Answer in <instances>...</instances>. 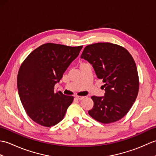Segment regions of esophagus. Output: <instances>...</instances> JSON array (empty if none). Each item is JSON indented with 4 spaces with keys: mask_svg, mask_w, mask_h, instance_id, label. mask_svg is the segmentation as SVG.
I'll list each match as a JSON object with an SVG mask.
<instances>
[{
    "mask_svg": "<svg viewBox=\"0 0 156 156\" xmlns=\"http://www.w3.org/2000/svg\"><path fill=\"white\" fill-rule=\"evenodd\" d=\"M76 98H77L78 100H79V101H82V100H83V99L84 98V97H80V96H77V97H76Z\"/></svg>",
    "mask_w": 156,
    "mask_h": 156,
    "instance_id": "esophagus-1",
    "label": "esophagus"
}]
</instances>
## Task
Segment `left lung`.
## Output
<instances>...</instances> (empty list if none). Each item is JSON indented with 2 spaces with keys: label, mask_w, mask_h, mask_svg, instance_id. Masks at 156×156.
<instances>
[{
  "label": "left lung",
  "mask_w": 156,
  "mask_h": 156,
  "mask_svg": "<svg viewBox=\"0 0 156 156\" xmlns=\"http://www.w3.org/2000/svg\"><path fill=\"white\" fill-rule=\"evenodd\" d=\"M92 65L98 79L105 84V97L92 96L91 117L108 124L120 120L130 110L140 87L137 69L127 49L112 43H97L86 46L81 55Z\"/></svg>",
  "instance_id": "obj_1"
}]
</instances>
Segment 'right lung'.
Returning <instances> with one entry per match:
<instances>
[{"mask_svg":"<svg viewBox=\"0 0 156 156\" xmlns=\"http://www.w3.org/2000/svg\"><path fill=\"white\" fill-rule=\"evenodd\" d=\"M82 48L47 43L23 62L17 75L19 95L25 112L36 123L49 127L64 119L74 97L54 92V86Z\"/></svg>","mask_w":156,"mask_h":156,"instance_id":"add662e5","label":"right lung"}]
</instances>
